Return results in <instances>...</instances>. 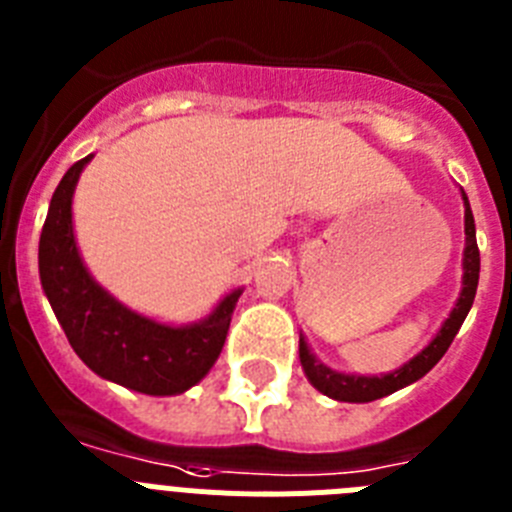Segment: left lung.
I'll use <instances>...</instances> for the list:
<instances>
[{"label": "left lung", "mask_w": 512, "mask_h": 512, "mask_svg": "<svg viewBox=\"0 0 512 512\" xmlns=\"http://www.w3.org/2000/svg\"><path fill=\"white\" fill-rule=\"evenodd\" d=\"M464 233H467V248H464V287H461V295L456 307L451 310L449 320L443 323V328L438 330V336L433 338L431 346L423 348L415 359H410L408 364L400 366L397 372L384 374V377H351V374H338L328 366H323L320 361H315V356L310 354L307 343L300 338V361L302 369H305L307 379L312 382V387H318L323 395L333 397V400L341 402H372L379 400L384 395H392V392L408 387V384L418 382L420 377L431 372L433 366L441 361V356L449 351L451 341L459 333L461 323L467 318L469 307H472L474 295H477V282H479V248H477V233H474V215L472 207H469L467 194H464Z\"/></svg>", "instance_id": "1"}]
</instances>
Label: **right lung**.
Returning a JSON list of instances; mask_svg holds the SVG:
<instances>
[{
	"instance_id": "1",
	"label": "right lung",
	"mask_w": 512,
	"mask_h": 512,
	"mask_svg": "<svg viewBox=\"0 0 512 512\" xmlns=\"http://www.w3.org/2000/svg\"><path fill=\"white\" fill-rule=\"evenodd\" d=\"M89 161L92 156L81 158L63 174L48 207L38 248L45 297L71 348L92 372L143 395H179L200 382L223 351L241 289L187 328L143 318L107 295L81 264L71 225V197Z\"/></svg>"
}]
</instances>
